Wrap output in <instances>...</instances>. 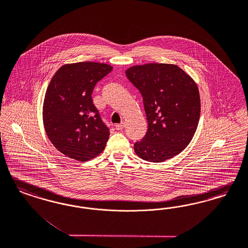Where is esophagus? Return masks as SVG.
<instances>
[{
  "instance_id": "34e87169",
  "label": "esophagus",
  "mask_w": 248,
  "mask_h": 248,
  "mask_svg": "<svg viewBox=\"0 0 248 248\" xmlns=\"http://www.w3.org/2000/svg\"><path fill=\"white\" fill-rule=\"evenodd\" d=\"M124 123H121V124H115V129L116 130H122V129L124 128Z\"/></svg>"
}]
</instances>
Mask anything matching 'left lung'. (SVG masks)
I'll return each mask as SVG.
<instances>
[{"instance_id":"left-lung-1","label":"left lung","mask_w":248,"mask_h":248,"mask_svg":"<svg viewBox=\"0 0 248 248\" xmlns=\"http://www.w3.org/2000/svg\"><path fill=\"white\" fill-rule=\"evenodd\" d=\"M126 77L143 97L147 132L134 145L135 152L149 162H163L180 154L196 132L201 101L196 83L173 64L134 66Z\"/></svg>"}]
</instances>
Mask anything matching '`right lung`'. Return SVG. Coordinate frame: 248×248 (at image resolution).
Segmentation results:
<instances>
[{
    "label": "right lung",
    "mask_w": 248,
    "mask_h": 248,
    "mask_svg": "<svg viewBox=\"0 0 248 248\" xmlns=\"http://www.w3.org/2000/svg\"><path fill=\"white\" fill-rule=\"evenodd\" d=\"M111 70L103 63L67 64L55 73L46 89V133L54 146L70 158L88 161L105 148L110 129L94 106L92 94L96 83Z\"/></svg>",
    "instance_id": "1"
}]
</instances>
